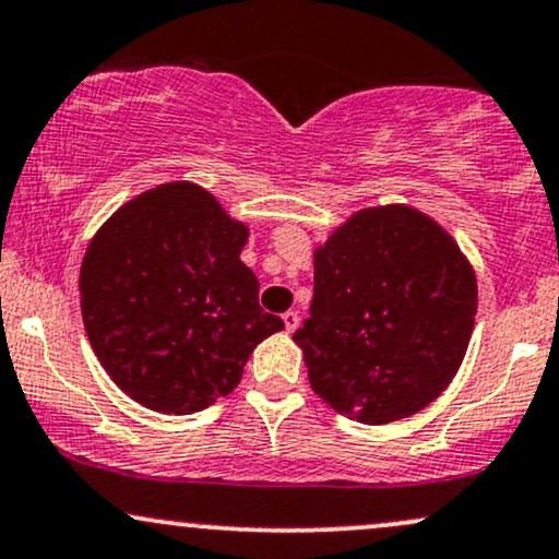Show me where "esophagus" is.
<instances>
[{
    "instance_id": "1",
    "label": "esophagus",
    "mask_w": 559,
    "mask_h": 559,
    "mask_svg": "<svg viewBox=\"0 0 559 559\" xmlns=\"http://www.w3.org/2000/svg\"><path fill=\"white\" fill-rule=\"evenodd\" d=\"M284 325L288 333H294L299 328V312H294V309H288V312H284Z\"/></svg>"
}]
</instances>
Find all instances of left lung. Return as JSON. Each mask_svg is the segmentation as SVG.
<instances>
[{
    "label": "left lung",
    "instance_id": "left-lung-1",
    "mask_svg": "<svg viewBox=\"0 0 559 559\" xmlns=\"http://www.w3.org/2000/svg\"><path fill=\"white\" fill-rule=\"evenodd\" d=\"M312 260L314 297L294 341L314 393L361 425L421 412L474 331L476 273L455 239L412 205L361 207Z\"/></svg>",
    "mask_w": 559,
    "mask_h": 559
}]
</instances>
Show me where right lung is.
Returning <instances> with one entry per match:
<instances>
[{"label":"right lung","instance_id":"right-lung-1","mask_svg":"<svg viewBox=\"0 0 559 559\" xmlns=\"http://www.w3.org/2000/svg\"><path fill=\"white\" fill-rule=\"evenodd\" d=\"M247 239L250 226L192 181L145 190L91 239L80 265L87 341L140 406L203 412L284 328L258 305V275L239 260Z\"/></svg>","mask_w":559,"mask_h":559}]
</instances>
